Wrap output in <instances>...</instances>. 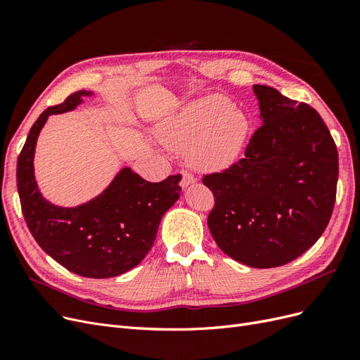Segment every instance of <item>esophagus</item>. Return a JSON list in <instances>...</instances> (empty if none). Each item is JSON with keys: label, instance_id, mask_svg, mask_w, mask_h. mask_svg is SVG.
<instances>
[{"label": "esophagus", "instance_id": "esophagus-1", "mask_svg": "<svg viewBox=\"0 0 360 360\" xmlns=\"http://www.w3.org/2000/svg\"><path fill=\"white\" fill-rule=\"evenodd\" d=\"M195 181H197V179H195L191 172H188V171H181V181H180V184H181V188H183V189L189 188L191 184H193Z\"/></svg>", "mask_w": 360, "mask_h": 360}]
</instances>
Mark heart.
Listing matches in <instances>:
<instances>
[{
    "label": "heart",
    "instance_id": "obj_1",
    "mask_svg": "<svg viewBox=\"0 0 360 360\" xmlns=\"http://www.w3.org/2000/svg\"><path fill=\"white\" fill-rule=\"evenodd\" d=\"M249 134L246 115L222 96H204L183 105L158 124L160 143L186 151L192 165L217 169L231 165L240 156Z\"/></svg>",
    "mask_w": 360,
    "mask_h": 360
}]
</instances>
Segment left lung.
Wrapping results in <instances>:
<instances>
[{
	"mask_svg": "<svg viewBox=\"0 0 360 360\" xmlns=\"http://www.w3.org/2000/svg\"><path fill=\"white\" fill-rule=\"evenodd\" d=\"M261 127L245 158L205 176L214 195L209 230L228 257L255 269L284 266L319 240L332 216L338 151L320 114L274 86L254 85Z\"/></svg>",
	"mask_w": 360,
	"mask_h": 360,
	"instance_id": "1",
	"label": "left lung"
}]
</instances>
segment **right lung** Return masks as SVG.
I'll use <instances>...</instances> for the list:
<instances>
[{"label":"right lung","instance_id":"right-lung-1","mask_svg":"<svg viewBox=\"0 0 360 360\" xmlns=\"http://www.w3.org/2000/svg\"><path fill=\"white\" fill-rule=\"evenodd\" d=\"M93 96L91 90L76 91L40 114L18 158L16 181L25 222L39 246L72 274L103 279L126 274L144 259L163 214L180 198L181 176L150 183L123 167L86 202L63 207L43 197L34 176L41 129L51 115L70 112Z\"/></svg>","mask_w":360,"mask_h":360}]
</instances>
